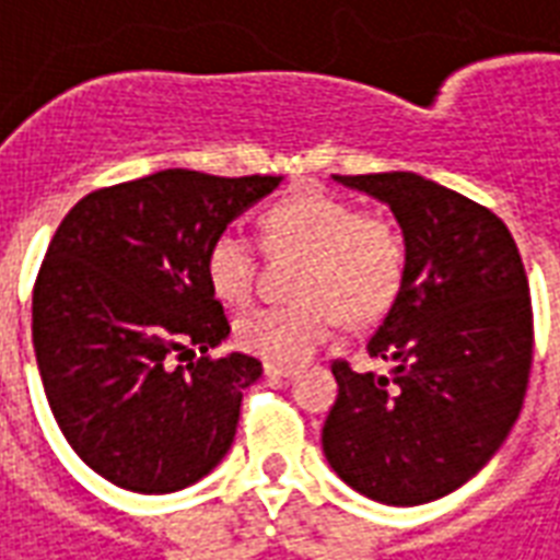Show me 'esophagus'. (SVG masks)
<instances>
[{"label": "esophagus", "instance_id": "obj_1", "mask_svg": "<svg viewBox=\"0 0 560 560\" xmlns=\"http://www.w3.org/2000/svg\"><path fill=\"white\" fill-rule=\"evenodd\" d=\"M264 372L270 374V377H284V381H290V377H296V369H293V366H279V363H264Z\"/></svg>", "mask_w": 560, "mask_h": 560}]
</instances>
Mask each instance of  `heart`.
Here are the masks:
<instances>
[{
    "label": "heart",
    "mask_w": 560,
    "mask_h": 560,
    "mask_svg": "<svg viewBox=\"0 0 560 560\" xmlns=\"http://www.w3.org/2000/svg\"><path fill=\"white\" fill-rule=\"evenodd\" d=\"M261 241L270 253H296L299 302L267 305L237 319L235 337L249 354L296 366L334 331L372 323L395 302L407 267L398 226L349 200L307 191L272 202L261 214ZM258 246L237 229H223L206 249V281L226 305H244L255 290Z\"/></svg>",
    "instance_id": "b5f03b06"
}]
</instances>
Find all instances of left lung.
<instances>
[{
	"label": "left lung",
	"mask_w": 560,
	"mask_h": 560,
	"mask_svg": "<svg viewBox=\"0 0 560 560\" xmlns=\"http://www.w3.org/2000/svg\"><path fill=\"white\" fill-rule=\"evenodd\" d=\"M334 179L386 202L407 267L369 358L389 377L331 366L325 459L369 500L421 505L477 477L521 416L532 299L512 232L486 206L409 171Z\"/></svg>",
	"instance_id": "8db88e82"
}]
</instances>
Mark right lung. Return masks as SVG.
Wrapping results in <instances>:
<instances>
[{
	"mask_svg": "<svg viewBox=\"0 0 560 560\" xmlns=\"http://www.w3.org/2000/svg\"><path fill=\"white\" fill-rule=\"evenodd\" d=\"M281 177L168 168L86 194L57 226L31 302L48 407L98 477L136 494L194 486L226 456L261 363L232 351L206 249ZM201 360L174 368L183 353Z\"/></svg>",
	"mask_w": 560,
	"mask_h": 560,
	"instance_id": "1",
	"label": "right lung"
}]
</instances>
